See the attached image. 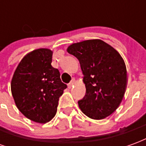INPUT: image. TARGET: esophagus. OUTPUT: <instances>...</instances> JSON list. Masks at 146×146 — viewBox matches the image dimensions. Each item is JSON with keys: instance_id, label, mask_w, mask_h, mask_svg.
I'll use <instances>...</instances> for the list:
<instances>
[{"instance_id": "obj_1", "label": "esophagus", "mask_w": 146, "mask_h": 146, "mask_svg": "<svg viewBox=\"0 0 146 146\" xmlns=\"http://www.w3.org/2000/svg\"><path fill=\"white\" fill-rule=\"evenodd\" d=\"M74 83H75V79H74V78H73V79H72V80H71V81L70 82V84H68V88H72V86L74 84Z\"/></svg>"}]
</instances>
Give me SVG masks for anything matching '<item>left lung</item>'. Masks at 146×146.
Instances as JSON below:
<instances>
[{
	"instance_id": "obj_1",
	"label": "left lung",
	"mask_w": 146,
	"mask_h": 146,
	"mask_svg": "<svg viewBox=\"0 0 146 146\" xmlns=\"http://www.w3.org/2000/svg\"><path fill=\"white\" fill-rule=\"evenodd\" d=\"M79 60L86 94L78 101L86 116L102 119L116 111L127 87V69L119 52L102 40H88L67 48Z\"/></svg>"
}]
</instances>
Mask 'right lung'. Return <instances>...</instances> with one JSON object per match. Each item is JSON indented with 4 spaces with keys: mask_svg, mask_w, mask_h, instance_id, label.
Returning a JSON list of instances; mask_svg holds the SVG:
<instances>
[{
    "mask_svg": "<svg viewBox=\"0 0 146 146\" xmlns=\"http://www.w3.org/2000/svg\"><path fill=\"white\" fill-rule=\"evenodd\" d=\"M53 52L40 48L28 53L18 65L11 83L16 106L30 120L49 122L56 114L58 99L67 88L58 69L52 67Z\"/></svg>",
    "mask_w": 146,
    "mask_h": 146,
    "instance_id": "add662e5",
    "label": "right lung"
}]
</instances>
